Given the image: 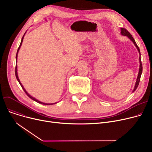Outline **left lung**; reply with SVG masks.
<instances>
[{
    "label": "left lung",
    "instance_id": "obj_1",
    "mask_svg": "<svg viewBox=\"0 0 152 152\" xmlns=\"http://www.w3.org/2000/svg\"><path fill=\"white\" fill-rule=\"evenodd\" d=\"M121 34L123 36H126L127 37H129L131 41H132V42L134 44V45H135V47H137V49L139 52V55H140V57H139V62H140V67H139V74H138V76H137V80H136V83H135V86H134V90H133V92H134L135 90H136V89L137 88V87L139 86V82H140V77H141V75H142V61H141V59H140V49L138 47V45H137L136 42H135V40L134 39V38L132 37V35L129 33V32L126 30L125 28H121Z\"/></svg>",
    "mask_w": 152,
    "mask_h": 152
}]
</instances>
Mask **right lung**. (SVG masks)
<instances>
[{
	"label": "right lung",
	"mask_w": 152,
	"mask_h": 152,
	"mask_svg": "<svg viewBox=\"0 0 152 152\" xmlns=\"http://www.w3.org/2000/svg\"><path fill=\"white\" fill-rule=\"evenodd\" d=\"M25 34L23 35V37H22V39H21V43H20V46H19V47H18V50H17V55H16V60H17V56H18V51H19V50H20V47H21V44H22V42H23V38H24V36H25ZM15 76H16V77H17V80H18V81L19 82V83H20V84L21 85V87L23 88V91H25V92L26 94V95H28V96L30 98V99H31L32 100H34V101H36V102H37V103H41V104H43V105H53V104H55L56 103H43V102H40V101H39V100H37V99H34V97H33L32 96H31V95L26 91V90L25 89V88H24L23 87V85L21 84V83H20V79H19V78H18V74H17V65H16V66H15Z\"/></svg>",
	"instance_id": "1"
}]
</instances>
